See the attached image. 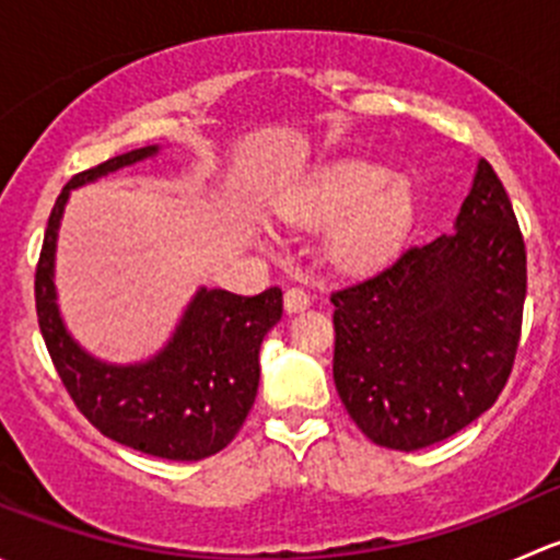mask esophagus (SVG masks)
Returning a JSON list of instances; mask_svg holds the SVG:
<instances>
[{"label":"esophagus","mask_w":560,"mask_h":560,"mask_svg":"<svg viewBox=\"0 0 560 560\" xmlns=\"http://www.w3.org/2000/svg\"><path fill=\"white\" fill-rule=\"evenodd\" d=\"M308 306H312V295H308L306 290H301V287H290V290L284 292V308L290 314L306 312Z\"/></svg>","instance_id":"esophagus-1"}]
</instances>
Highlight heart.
Listing matches in <instances>:
<instances>
[{"instance_id":"b5f03b06","label":"heart","mask_w":560,"mask_h":560,"mask_svg":"<svg viewBox=\"0 0 560 560\" xmlns=\"http://www.w3.org/2000/svg\"><path fill=\"white\" fill-rule=\"evenodd\" d=\"M281 217L306 230H327L325 257L341 273H369L395 257L415 219L404 180L371 162H338L284 202Z\"/></svg>"}]
</instances>
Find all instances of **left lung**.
Returning a JSON list of instances; mask_svg holds the SVG:
<instances>
[{
	"label": "left lung",
	"mask_w": 560,
	"mask_h": 560,
	"mask_svg": "<svg viewBox=\"0 0 560 560\" xmlns=\"http://www.w3.org/2000/svg\"><path fill=\"white\" fill-rule=\"evenodd\" d=\"M330 303L332 380L371 442L411 453L485 415L512 374L525 303V244L493 167L479 160L455 233Z\"/></svg>",
	"instance_id": "8db88e82"
}]
</instances>
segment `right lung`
<instances>
[{
	"mask_svg": "<svg viewBox=\"0 0 560 560\" xmlns=\"http://www.w3.org/2000/svg\"><path fill=\"white\" fill-rule=\"evenodd\" d=\"M160 145L127 151L72 175L56 197L35 273L39 332L70 398L89 422L124 447L167 460H202L228 447L244 425L259 385V347L281 319V290L254 298L200 290L173 338L143 363L113 365L67 332L54 284L56 238L70 191L154 156Z\"/></svg>",
	"mask_w": 560,
	"mask_h": 560,
	"instance_id": "1",
	"label": "right lung"
}]
</instances>
